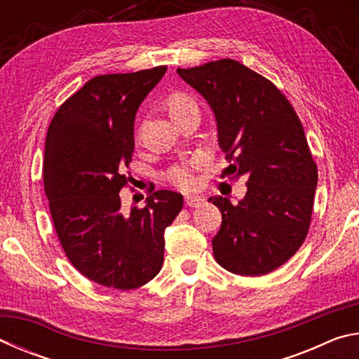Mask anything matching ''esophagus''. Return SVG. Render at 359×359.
I'll return each mask as SVG.
<instances>
[{
  "mask_svg": "<svg viewBox=\"0 0 359 359\" xmlns=\"http://www.w3.org/2000/svg\"><path fill=\"white\" fill-rule=\"evenodd\" d=\"M205 199L203 196H196V194H188L185 196V204L190 205V208H199V205L204 204Z\"/></svg>",
  "mask_w": 359,
  "mask_h": 359,
  "instance_id": "1",
  "label": "esophagus"
}]
</instances>
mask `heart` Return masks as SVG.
Listing matches in <instances>:
<instances>
[{"label":"heart","mask_w":359,"mask_h":359,"mask_svg":"<svg viewBox=\"0 0 359 359\" xmlns=\"http://www.w3.org/2000/svg\"><path fill=\"white\" fill-rule=\"evenodd\" d=\"M196 106L194 101L190 98V96L185 95H174L171 98L168 100V111L171 114V117H174L175 114H179L180 111H184L187 107ZM204 163V160L201 156H196L190 160L188 163H184V165L174 166L171 171H169V179L174 185H177L182 190H190V188L196 187L198 184V177L194 171L201 166Z\"/></svg>","instance_id":"1"}]
</instances>
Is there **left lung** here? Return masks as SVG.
I'll return each instance as SVG.
<instances>
[{
	"instance_id": "obj_1",
	"label": "left lung",
	"mask_w": 359,
	"mask_h": 359,
	"mask_svg": "<svg viewBox=\"0 0 359 359\" xmlns=\"http://www.w3.org/2000/svg\"><path fill=\"white\" fill-rule=\"evenodd\" d=\"M177 74L212 109L228 171L247 177L239 203L209 198L222 212L217 263L238 276L269 274L297 252L311 224L318 174L301 121L274 83L236 60Z\"/></svg>"
}]
</instances>
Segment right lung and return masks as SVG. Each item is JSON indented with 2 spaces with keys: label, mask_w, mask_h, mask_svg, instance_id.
Returning <instances> with one entry per match:
<instances>
[{
  "label": "right lung",
  "mask_w": 359,
  "mask_h": 359,
  "mask_svg": "<svg viewBox=\"0 0 359 359\" xmlns=\"http://www.w3.org/2000/svg\"><path fill=\"white\" fill-rule=\"evenodd\" d=\"M166 69L93 77L47 131L44 188L60 244L82 276L109 288L135 290L160 272L165 231L184 205L180 193L158 190L125 214L118 194L137 109Z\"/></svg>",
  "instance_id": "right-lung-1"
}]
</instances>
